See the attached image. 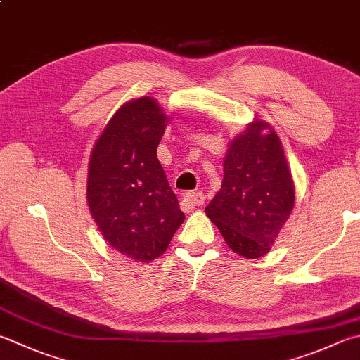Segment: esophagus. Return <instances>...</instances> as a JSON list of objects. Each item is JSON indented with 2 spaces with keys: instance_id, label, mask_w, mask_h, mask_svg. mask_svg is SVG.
I'll use <instances>...</instances> for the list:
<instances>
[{
  "instance_id": "obj_1",
  "label": "esophagus",
  "mask_w": 360,
  "mask_h": 360,
  "mask_svg": "<svg viewBox=\"0 0 360 360\" xmlns=\"http://www.w3.org/2000/svg\"><path fill=\"white\" fill-rule=\"evenodd\" d=\"M205 202V194L202 191H193L188 193L185 198H183V205H186L188 208H194V207H200Z\"/></svg>"
}]
</instances>
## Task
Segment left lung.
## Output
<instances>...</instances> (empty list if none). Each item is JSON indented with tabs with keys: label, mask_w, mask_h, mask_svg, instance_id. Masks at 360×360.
<instances>
[{
	"label": "left lung",
	"mask_w": 360,
	"mask_h": 360,
	"mask_svg": "<svg viewBox=\"0 0 360 360\" xmlns=\"http://www.w3.org/2000/svg\"><path fill=\"white\" fill-rule=\"evenodd\" d=\"M268 124L255 120L229 147L221 191L205 213L233 252L259 259L295 205V186L281 141Z\"/></svg>",
	"instance_id": "obj_1"
}]
</instances>
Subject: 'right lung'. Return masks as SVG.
<instances>
[{"label": "right lung", "mask_w": 360, "mask_h": 360, "mask_svg": "<svg viewBox=\"0 0 360 360\" xmlns=\"http://www.w3.org/2000/svg\"><path fill=\"white\" fill-rule=\"evenodd\" d=\"M166 116L150 97L125 103L96 142L87 202L101 235L120 254L150 262L185 221L157 157Z\"/></svg>", "instance_id": "right-lung-1"}]
</instances>
